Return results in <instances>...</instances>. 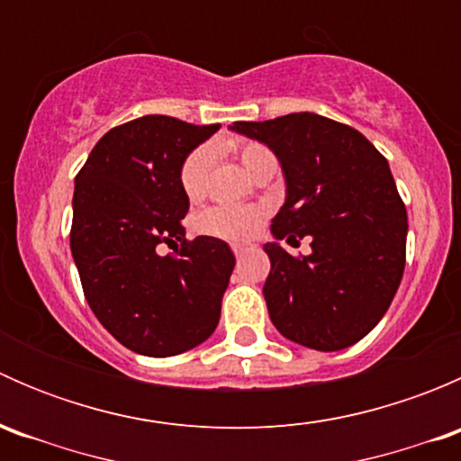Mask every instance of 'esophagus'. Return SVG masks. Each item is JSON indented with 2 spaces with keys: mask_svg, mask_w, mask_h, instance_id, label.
<instances>
[{
  "mask_svg": "<svg viewBox=\"0 0 461 461\" xmlns=\"http://www.w3.org/2000/svg\"><path fill=\"white\" fill-rule=\"evenodd\" d=\"M249 249H254V243H249V240H243V243H231V252H234L236 257H243V254L249 252Z\"/></svg>",
  "mask_w": 461,
  "mask_h": 461,
  "instance_id": "obj_1",
  "label": "esophagus"
}]
</instances>
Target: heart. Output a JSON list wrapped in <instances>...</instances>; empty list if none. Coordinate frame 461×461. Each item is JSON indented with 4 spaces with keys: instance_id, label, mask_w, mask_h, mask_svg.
I'll list each match as a JSON object with an SVG mask.
<instances>
[{
    "instance_id": "1",
    "label": "heart",
    "mask_w": 461,
    "mask_h": 461,
    "mask_svg": "<svg viewBox=\"0 0 461 461\" xmlns=\"http://www.w3.org/2000/svg\"><path fill=\"white\" fill-rule=\"evenodd\" d=\"M231 149L239 156L240 165L249 171L257 174L260 167L265 165H276L274 153L269 151L265 144L254 140H240L231 144ZM209 165H212V147L201 144L194 151L187 153V158L180 165V189L189 201H198L207 187V174ZM260 222V212L254 207H236V204H216V207L204 209L196 216L198 231L207 236H216V239L227 240H240L248 239L257 231Z\"/></svg>"
}]
</instances>
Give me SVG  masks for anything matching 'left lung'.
<instances>
[{"label": "left lung", "mask_w": 461, "mask_h": 461, "mask_svg": "<svg viewBox=\"0 0 461 461\" xmlns=\"http://www.w3.org/2000/svg\"><path fill=\"white\" fill-rule=\"evenodd\" d=\"M231 129L281 160L287 196L272 221L276 240H312L308 257L263 245L272 323L321 352L361 341L393 303L406 265L408 216L388 160L357 129L308 111Z\"/></svg>", "instance_id": "obj_1"}]
</instances>
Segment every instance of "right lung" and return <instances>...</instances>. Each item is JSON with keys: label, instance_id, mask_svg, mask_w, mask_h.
Instances as JSON below:
<instances>
[{"label": "right lung", "instance_id": "add662e5", "mask_svg": "<svg viewBox=\"0 0 461 461\" xmlns=\"http://www.w3.org/2000/svg\"><path fill=\"white\" fill-rule=\"evenodd\" d=\"M221 124L171 115L113 127L76 176L71 252L97 321L129 350L174 357L212 337L236 258L213 236L185 239L180 165ZM158 244L176 255L160 258Z\"/></svg>", "mask_w": 461, "mask_h": 461}]
</instances>
